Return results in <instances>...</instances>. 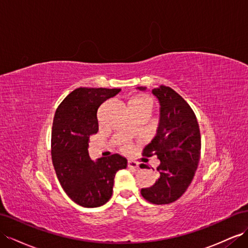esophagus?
<instances>
[{
  "mask_svg": "<svg viewBox=\"0 0 248 248\" xmlns=\"http://www.w3.org/2000/svg\"><path fill=\"white\" fill-rule=\"evenodd\" d=\"M128 168H131L133 170L139 169V163L135 162V160H128Z\"/></svg>",
  "mask_w": 248,
  "mask_h": 248,
  "instance_id": "1",
  "label": "esophagus"
}]
</instances>
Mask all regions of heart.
Segmentation results:
<instances>
[{"label":"heart","mask_w":248,"mask_h":248,"mask_svg":"<svg viewBox=\"0 0 248 248\" xmlns=\"http://www.w3.org/2000/svg\"><path fill=\"white\" fill-rule=\"evenodd\" d=\"M129 106H130V108H143V106H146V108H151L152 102H151V100L148 97L140 96V97H137L135 99H132Z\"/></svg>","instance_id":"obj_1"}]
</instances>
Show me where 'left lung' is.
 Returning a JSON list of instances; mask_svg holds the SVG:
<instances>
[{
	"mask_svg": "<svg viewBox=\"0 0 248 248\" xmlns=\"http://www.w3.org/2000/svg\"><path fill=\"white\" fill-rule=\"evenodd\" d=\"M152 93L159 103V123L144 153L157 156L159 176L150 188L140 190V194L151 203L169 204L183 196L195 175L202 148L200 130L195 113L176 92L160 85Z\"/></svg>",
	"mask_w": 248,
	"mask_h": 248,
	"instance_id": "left-lung-1",
	"label": "left lung"
}]
</instances>
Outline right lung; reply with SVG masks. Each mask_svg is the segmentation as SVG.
<instances>
[{"instance_id": "add662e5", "label": "right lung", "mask_w": 248, "mask_h": 248, "mask_svg": "<svg viewBox=\"0 0 248 248\" xmlns=\"http://www.w3.org/2000/svg\"><path fill=\"white\" fill-rule=\"evenodd\" d=\"M120 92L121 89H77L64 98L53 120L51 155L57 178L66 195L83 207L108 202L116 173L127 167V159L118 153L96 162L89 153L90 137L99 130L100 105Z\"/></svg>"}]
</instances>
